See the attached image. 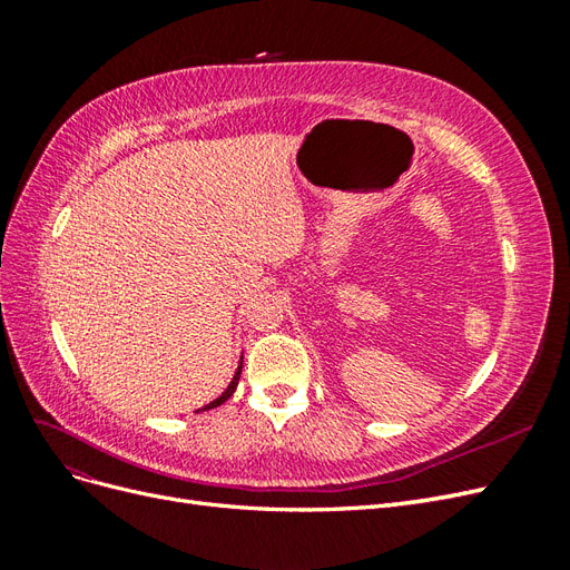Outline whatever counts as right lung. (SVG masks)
I'll return each instance as SVG.
<instances>
[{
    "mask_svg": "<svg viewBox=\"0 0 570 570\" xmlns=\"http://www.w3.org/2000/svg\"><path fill=\"white\" fill-rule=\"evenodd\" d=\"M243 358H245V356H239V364H237V371H235V375H233L230 385H228L226 390H223V392L216 396L214 402H209V404H204L202 409H197V413H199V411H209V409H216V406H220L223 402H228V400H230L233 392H235V387H237V383H239V373H243Z\"/></svg>",
    "mask_w": 570,
    "mask_h": 570,
    "instance_id": "1",
    "label": "right lung"
}]
</instances>
